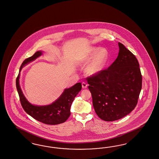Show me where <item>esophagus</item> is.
<instances>
[{
	"label": "esophagus",
	"mask_w": 159,
	"mask_h": 159,
	"mask_svg": "<svg viewBox=\"0 0 159 159\" xmlns=\"http://www.w3.org/2000/svg\"><path fill=\"white\" fill-rule=\"evenodd\" d=\"M82 88H83V89H86V88H87L88 84L86 82H83L82 83Z\"/></svg>",
	"instance_id": "34e87169"
}]
</instances>
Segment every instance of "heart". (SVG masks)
<instances>
[{
    "instance_id": "obj_1",
    "label": "heart",
    "mask_w": 159,
    "mask_h": 159,
    "mask_svg": "<svg viewBox=\"0 0 159 159\" xmlns=\"http://www.w3.org/2000/svg\"><path fill=\"white\" fill-rule=\"evenodd\" d=\"M86 69V71L89 75H95L99 72L105 66L108 58V51L105 49H101L100 47H92L89 51L86 57L87 60L93 58Z\"/></svg>"
}]
</instances>
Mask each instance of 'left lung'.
<instances>
[{"instance_id": "obj_1", "label": "left lung", "mask_w": 159, "mask_h": 159, "mask_svg": "<svg viewBox=\"0 0 159 159\" xmlns=\"http://www.w3.org/2000/svg\"><path fill=\"white\" fill-rule=\"evenodd\" d=\"M118 56L108 69L86 78L96 114L113 121L129 114L136 107L142 88L137 58L121 43Z\"/></svg>"}]
</instances>
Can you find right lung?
Instances as JSON below:
<instances>
[{
	"instance_id": "obj_1",
	"label": "right lung",
	"mask_w": 159,
	"mask_h": 159,
	"mask_svg": "<svg viewBox=\"0 0 159 159\" xmlns=\"http://www.w3.org/2000/svg\"><path fill=\"white\" fill-rule=\"evenodd\" d=\"M43 52H36L32 56L25 59L21 64L19 73L22 67L42 55ZM20 73L16 80V89L19 94L20 102L24 111L35 120L48 125H57L63 123L70 115V107L75 98L82 89L81 83H77L72 87L64 90L57 100L51 105L45 106L33 105L28 102L24 95L19 85Z\"/></svg>"
}]
</instances>
